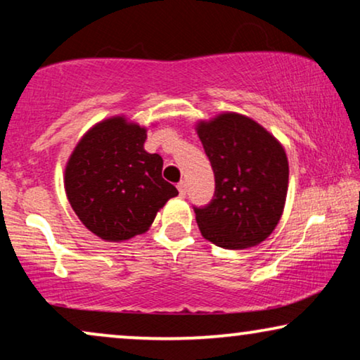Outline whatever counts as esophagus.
Returning a JSON list of instances; mask_svg holds the SVG:
<instances>
[{
  "label": "esophagus",
  "instance_id": "obj_1",
  "mask_svg": "<svg viewBox=\"0 0 360 360\" xmlns=\"http://www.w3.org/2000/svg\"><path fill=\"white\" fill-rule=\"evenodd\" d=\"M176 188H179L180 196H185L186 195V184H185V181H180V184L176 185Z\"/></svg>",
  "mask_w": 360,
  "mask_h": 360
}]
</instances>
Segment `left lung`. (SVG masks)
<instances>
[{"mask_svg": "<svg viewBox=\"0 0 360 360\" xmlns=\"http://www.w3.org/2000/svg\"><path fill=\"white\" fill-rule=\"evenodd\" d=\"M200 141L214 172V196L193 206L205 239L224 249L267 239L283 213L288 160L283 147L257 122L224 112L200 122Z\"/></svg>", "mask_w": 360, "mask_h": 360, "instance_id": "left-lung-1", "label": "left lung"}]
</instances>
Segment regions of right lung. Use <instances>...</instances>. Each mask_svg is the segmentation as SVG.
Wrapping results in <instances>:
<instances>
[{
    "mask_svg": "<svg viewBox=\"0 0 360 360\" xmlns=\"http://www.w3.org/2000/svg\"><path fill=\"white\" fill-rule=\"evenodd\" d=\"M144 127L124 117L93 126L68 159L65 191L83 224L105 240L149 229L157 211L179 195L162 179L164 160L144 149Z\"/></svg>",
    "mask_w": 360,
    "mask_h": 360,
    "instance_id": "1",
    "label": "right lung"
}]
</instances>
